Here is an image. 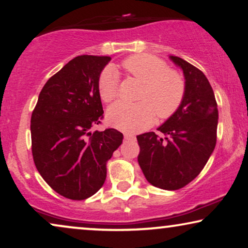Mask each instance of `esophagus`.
<instances>
[{
  "mask_svg": "<svg viewBox=\"0 0 248 248\" xmlns=\"http://www.w3.org/2000/svg\"><path fill=\"white\" fill-rule=\"evenodd\" d=\"M124 138L126 139V140H135V135L134 134H130V133H125L124 134Z\"/></svg>",
  "mask_w": 248,
  "mask_h": 248,
  "instance_id": "esophagus-1",
  "label": "esophagus"
}]
</instances>
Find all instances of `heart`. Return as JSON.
Masks as SVG:
<instances>
[{
  "label": "heart",
  "instance_id": "obj_1",
  "mask_svg": "<svg viewBox=\"0 0 248 248\" xmlns=\"http://www.w3.org/2000/svg\"><path fill=\"white\" fill-rule=\"evenodd\" d=\"M122 65L135 79L143 83L138 104L117 101L107 111V121L118 130L134 133L159 118L170 117L181 106L185 94V82L176 71L158 57L137 54L127 57ZM98 93L105 103L113 101L118 94V73L111 66L101 71L98 78Z\"/></svg>",
  "mask_w": 248,
  "mask_h": 248
}]
</instances>
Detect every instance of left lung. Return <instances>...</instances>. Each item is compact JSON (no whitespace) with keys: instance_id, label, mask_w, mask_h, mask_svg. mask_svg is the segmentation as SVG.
I'll list each match as a JSON object with an SVG mask.
<instances>
[{"instance_id":"1","label":"left lung","mask_w":248,"mask_h":248,"mask_svg":"<svg viewBox=\"0 0 248 248\" xmlns=\"http://www.w3.org/2000/svg\"><path fill=\"white\" fill-rule=\"evenodd\" d=\"M182 69L185 94L181 106L158 130L138 135V161L147 181L155 187L174 191L198 176L215 150L218 106L209 80L181 57L169 56Z\"/></svg>"}]
</instances>
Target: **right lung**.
Wrapping results in <instances>:
<instances>
[{"mask_svg": "<svg viewBox=\"0 0 248 248\" xmlns=\"http://www.w3.org/2000/svg\"><path fill=\"white\" fill-rule=\"evenodd\" d=\"M109 56L74 57L45 83L31 115L37 170L60 195L86 200L106 179L107 160L123 142L115 128L91 132L103 118L98 78Z\"/></svg>", "mask_w": 248, "mask_h": 248, "instance_id": "1", "label": "right lung"}]
</instances>
